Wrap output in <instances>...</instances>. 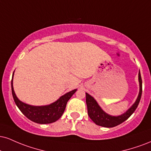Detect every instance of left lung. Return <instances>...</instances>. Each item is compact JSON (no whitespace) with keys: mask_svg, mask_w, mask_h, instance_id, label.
Segmentation results:
<instances>
[{"mask_svg":"<svg viewBox=\"0 0 151 151\" xmlns=\"http://www.w3.org/2000/svg\"><path fill=\"white\" fill-rule=\"evenodd\" d=\"M139 81L140 91L136 102L125 113L122 115L117 116V117L109 115L105 113L101 108L96 100H94L93 98L89 94L86 93V103L87 105V110H88V115L92 119V121L99 126L110 128L117 126L127 120L137 108L140 100H141V94H142V79H141L140 71L139 73Z\"/></svg>","mask_w":151,"mask_h":151,"instance_id":"8db88e82","label":"left lung"}]
</instances>
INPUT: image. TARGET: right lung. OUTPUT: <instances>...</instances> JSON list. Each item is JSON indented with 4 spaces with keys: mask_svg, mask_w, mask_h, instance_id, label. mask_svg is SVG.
I'll list each match as a JSON object with an SVG mask.
<instances>
[{
    "mask_svg": "<svg viewBox=\"0 0 151 151\" xmlns=\"http://www.w3.org/2000/svg\"><path fill=\"white\" fill-rule=\"evenodd\" d=\"M12 78H13V74H12ZM11 86L12 97L18 108L29 119L38 124H50V123L55 122L58 119H60L65 111L68 101L77 91V89H74L72 91L68 92L64 96H61L57 101L50 105H45V106H33L22 103L17 99L13 89L12 79L11 81Z\"/></svg>",
    "mask_w": 151,
    "mask_h": 151,
    "instance_id": "obj_1",
    "label": "right lung"
}]
</instances>
